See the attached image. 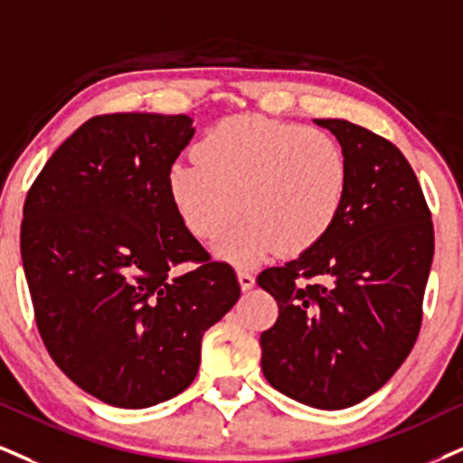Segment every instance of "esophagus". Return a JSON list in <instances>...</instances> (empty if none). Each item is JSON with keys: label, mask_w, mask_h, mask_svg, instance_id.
I'll return each mask as SVG.
<instances>
[{"label": "esophagus", "mask_w": 463, "mask_h": 463, "mask_svg": "<svg viewBox=\"0 0 463 463\" xmlns=\"http://www.w3.org/2000/svg\"><path fill=\"white\" fill-rule=\"evenodd\" d=\"M238 281H241V288L247 292V289H250L255 285V275L250 270H247V268H241V270H238Z\"/></svg>", "instance_id": "esophagus-1"}]
</instances>
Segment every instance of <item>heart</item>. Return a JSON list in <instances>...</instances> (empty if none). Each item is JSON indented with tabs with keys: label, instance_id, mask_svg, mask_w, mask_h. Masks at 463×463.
Instances as JSON below:
<instances>
[{
	"label": "heart",
	"instance_id": "obj_1",
	"mask_svg": "<svg viewBox=\"0 0 463 463\" xmlns=\"http://www.w3.org/2000/svg\"><path fill=\"white\" fill-rule=\"evenodd\" d=\"M347 156L326 130L261 116L221 119L195 146V161L174 163L167 193L180 221L203 242L244 219L219 253L253 264L279 247L298 255L322 241L347 195Z\"/></svg>",
	"mask_w": 463,
	"mask_h": 463
}]
</instances>
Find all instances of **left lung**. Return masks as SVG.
I'll use <instances>...</instances> for the list:
<instances>
[{"label": "left lung", "instance_id": "obj_1", "mask_svg": "<svg viewBox=\"0 0 463 463\" xmlns=\"http://www.w3.org/2000/svg\"><path fill=\"white\" fill-rule=\"evenodd\" d=\"M316 122L344 147L347 195L316 247L258 275L279 305L275 326L260 339L261 369L296 402L344 410L382 389L412 352L433 222L395 144L347 119Z\"/></svg>", "mask_w": 463, "mask_h": 463}]
</instances>
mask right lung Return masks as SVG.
I'll return each mask as SVG.
<instances>
[{
  "mask_svg": "<svg viewBox=\"0 0 463 463\" xmlns=\"http://www.w3.org/2000/svg\"><path fill=\"white\" fill-rule=\"evenodd\" d=\"M193 119L90 118L53 152L23 205L21 258L51 358L79 389L147 408L195 380L203 333L241 298L227 261L186 230L167 171ZM193 263L186 273L178 265Z\"/></svg>",
  "mask_w": 463,
  "mask_h": 463,
  "instance_id": "right-lung-1",
  "label": "right lung"
}]
</instances>
